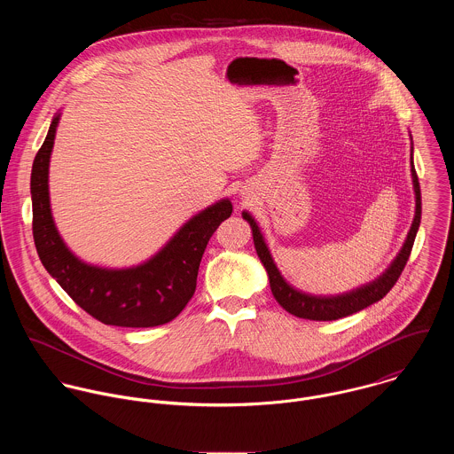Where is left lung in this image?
I'll list each match as a JSON object with an SVG mask.
<instances>
[{
  "label": "left lung",
  "instance_id": "8db88e82",
  "mask_svg": "<svg viewBox=\"0 0 454 454\" xmlns=\"http://www.w3.org/2000/svg\"><path fill=\"white\" fill-rule=\"evenodd\" d=\"M411 176H412V187H414V197H416V209H414V220L411 223V229L407 232V238H405L400 252L396 254V257L385 269V272L381 276H378L376 279H372L358 288H353L349 292L337 294V295H313V294H306V292L292 286L281 276L276 262L272 259L269 247L260 232L259 223L248 211H243V218L252 227L257 255L267 270L270 292H272L274 299L278 301V304L285 311H288L294 317L304 318V320L330 322V320H339V318L349 317L353 313H358V311L365 309L367 306L381 301L388 294L389 290L393 288V285L396 283V279L400 278V274L409 260L419 223H421V191H419V182H418V175H416L414 162H412V146H411Z\"/></svg>",
  "mask_w": 454,
  "mask_h": 454
}]
</instances>
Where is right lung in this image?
Masks as SVG:
<instances>
[{
	"label": "right lung",
	"instance_id": "obj_1",
	"mask_svg": "<svg viewBox=\"0 0 454 454\" xmlns=\"http://www.w3.org/2000/svg\"><path fill=\"white\" fill-rule=\"evenodd\" d=\"M61 112L51 122L31 171L33 238L38 257L66 294L101 324L146 328L175 320L195 292L206 245L232 213L225 197L199 211L153 255L137 265L112 269L78 259L61 238L49 194V166Z\"/></svg>",
	"mask_w": 454,
	"mask_h": 454
}]
</instances>
